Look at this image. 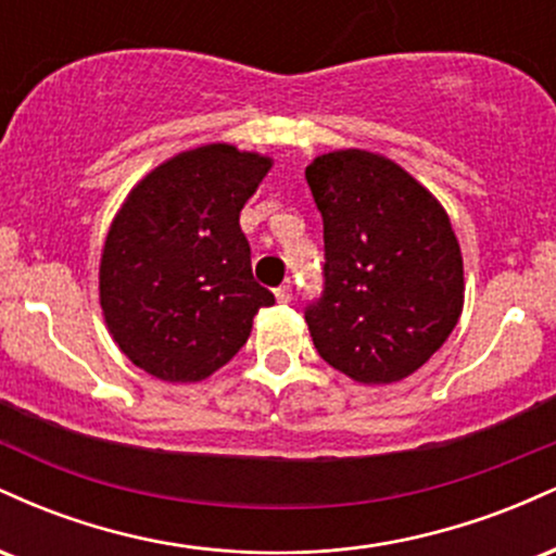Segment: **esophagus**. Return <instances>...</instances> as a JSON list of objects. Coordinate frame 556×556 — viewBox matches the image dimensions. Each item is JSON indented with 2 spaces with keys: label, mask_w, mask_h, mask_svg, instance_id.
I'll return each instance as SVG.
<instances>
[{
  "label": "esophagus",
  "mask_w": 556,
  "mask_h": 556,
  "mask_svg": "<svg viewBox=\"0 0 556 556\" xmlns=\"http://www.w3.org/2000/svg\"><path fill=\"white\" fill-rule=\"evenodd\" d=\"M274 295H277L279 303H290V300H292V285L277 287V290H274Z\"/></svg>",
  "instance_id": "34e87169"
}]
</instances>
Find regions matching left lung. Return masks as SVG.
<instances>
[{"label":"left lung","instance_id":"left-lung-1","mask_svg":"<svg viewBox=\"0 0 556 556\" xmlns=\"http://www.w3.org/2000/svg\"><path fill=\"white\" fill-rule=\"evenodd\" d=\"M324 219V295L305 321L324 361L361 384L418 371L457 327L463 253L442 203L392 159L363 149L305 167Z\"/></svg>","mask_w":556,"mask_h":556}]
</instances>
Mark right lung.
Here are the masks:
<instances>
[{"label":"right lung","mask_w":556,"mask_h":556,"mask_svg":"<svg viewBox=\"0 0 556 556\" xmlns=\"http://www.w3.org/2000/svg\"><path fill=\"white\" fill-rule=\"evenodd\" d=\"M271 156L208 143L175 154L114 214L99 264V303L117 348L172 384L208 379L274 295L253 279L240 212Z\"/></svg>","instance_id":"1"}]
</instances>
